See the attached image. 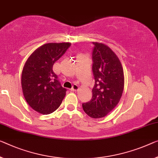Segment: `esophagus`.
<instances>
[{
	"instance_id": "esophagus-1",
	"label": "esophagus",
	"mask_w": 158,
	"mask_h": 158,
	"mask_svg": "<svg viewBox=\"0 0 158 158\" xmlns=\"http://www.w3.org/2000/svg\"><path fill=\"white\" fill-rule=\"evenodd\" d=\"M79 89V86L77 85H73L72 87V88L71 89V91H76Z\"/></svg>"
}]
</instances>
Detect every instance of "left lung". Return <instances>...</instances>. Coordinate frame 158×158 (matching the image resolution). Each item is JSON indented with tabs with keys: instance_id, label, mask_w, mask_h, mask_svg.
<instances>
[{
	"instance_id": "obj_1",
	"label": "left lung",
	"mask_w": 158,
	"mask_h": 158,
	"mask_svg": "<svg viewBox=\"0 0 158 158\" xmlns=\"http://www.w3.org/2000/svg\"><path fill=\"white\" fill-rule=\"evenodd\" d=\"M93 73L95 81L93 98L82 104L87 115L94 118L107 115L117 105L124 87V76L117 56L107 46L93 42Z\"/></svg>"
}]
</instances>
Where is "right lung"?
<instances>
[{
	"label": "right lung",
	"instance_id": "right-lung-1",
	"mask_svg": "<svg viewBox=\"0 0 158 158\" xmlns=\"http://www.w3.org/2000/svg\"><path fill=\"white\" fill-rule=\"evenodd\" d=\"M71 43H48L36 49L27 60L22 73V88L25 100L42 114L59 107L67 89L60 85L53 71L54 63L64 55Z\"/></svg>",
	"mask_w": 158,
	"mask_h": 158
}]
</instances>
